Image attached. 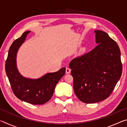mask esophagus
Segmentation results:
<instances>
[{
    "instance_id": "obj_1",
    "label": "esophagus",
    "mask_w": 127,
    "mask_h": 127,
    "mask_svg": "<svg viewBox=\"0 0 127 127\" xmlns=\"http://www.w3.org/2000/svg\"><path fill=\"white\" fill-rule=\"evenodd\" d=\"M70 69L69 68H66V70H65V73L66 74H69L70 73Z\"/></svg>"
}]
</instances>
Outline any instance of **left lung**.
<instances>
[{"label": "left lung", "instance_id": "left-lung-1", "mask_svg": "<svg viewBox=\"0 0 127 127\" xmlns=\"http://www.w3.org/2000/svg\"><path fill=\"white\" fill-rule=\"evenodd\" d=\"M97 45L69 63L74 93L79 100L93 104L110 95L121 77L120 51L108 34L95 30Z\"/></svg>", "mask_w": 127, "mask_h": 127}]
</instances>
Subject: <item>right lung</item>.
<instances>
[{"label": "right lung", "mask_w": 127, "mask_h": 127, "mask_svg": "<svg viewBox=\"0 0 127 127\" xmlns=\"http://www.w3.org/2000/svg\"><path fill=\"white\" fill-rule=\"evenodd\" d=\"M30 32H25L12 43L5 62V72L12 91L17 98L31 104L42 105L53 96L56 85L65 74V68L56 72L48 73L37 79L26 78L21 74L17 66V54Z\"/></svg>", "instance_id": "right-lung-1"}]
</instances>
